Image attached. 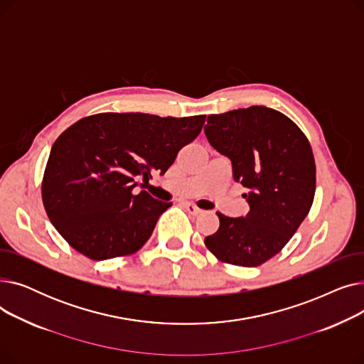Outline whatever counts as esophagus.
<instances>
[{
    "mask_svg": "<svg viewBox=\"0 0 364 364\" xmlns=\"http://www.w3.org/2000/svg\"><path fill=\"white\" fill-rule=\"evenodd\" d=\"M183 206L187 209L188 214H192V215H199V214H202V209L198 208V206H196L195 203H192V202H184Z\"/></svg>",
    "mask_w": 364,
    "mask_h": 364,
    "instance_id": "esophagus-1",
    "label": "esophagus"
}]
</instances>
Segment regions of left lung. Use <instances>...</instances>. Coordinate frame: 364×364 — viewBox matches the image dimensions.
I'll list each match as a JSON object with an SVG mask.
<instances>
[{
  "mask_svg": "<svg viewBox=\"0 0 364 364\" xmlns=\"http://www.w3.org/2000/svg\"><path fill=\"white\" fill-rule=\"evenodd\" d=\"M205 136L230 159L233 178L247 188L245 217L217 213L218 230L205 245L220 261L257 267L279 254L307 217L316 164L304 132L283 113L251 106L209 114Z\"/></svg>",
  "mask_w": 364,
  "mask_h": 364,
  "instance_id": "left-lung-1",
  "label": "left lung"
}]
</instances>
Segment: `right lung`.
<instances>
[{"mask_svg": "<svg viewBox=\"0 0 364 364\" xmlns=\"http://www.w3.org/2000/svg\"><path fill=\"white\" fill-rule=\"evenodd\" d=\"M205 118L99 113L69 127L51 147L43 180L55 230L95 261L139 251L172 203L146 190L132 193L136 177L165 174L180 149L199 136Z\"/></svg>", "mask_w": 364, "mask_h": 364, "instance_id": "right-lung-1", "label": "right lung"}]
</instances>
